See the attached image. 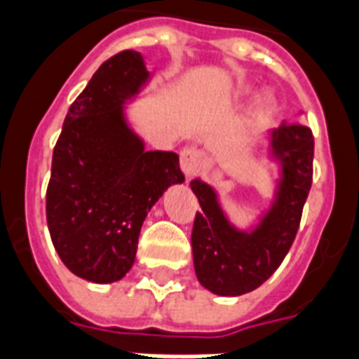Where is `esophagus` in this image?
<instances>
[{
  "label": "esophagus",
  "instance_id": "1",
  "mask_svg": "<svg viewBox=\"0 0 359 359\" xmlns=\"http://www.w3.org/2000/svg\"><path fill=\"white\" fill-rule=\"evenodd\" d=\"M203 165V154L196 148H184L180 152V169L187 175V179H194L201 171Z\"/></svg>",
  "mask_w": 359,
  "mask_h": 359
}]
</instances>
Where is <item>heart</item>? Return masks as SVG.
Returning a JSON list of instances; mask_svg holds the SVG:
<instances>
[{"label":"heart","instance_id":"obj_1","mask_svg":"<svg viewBox=\"0 0 359 359\" xmlns=\"http://www.w3.org/2000/svg\"><path fill=\"white\" fill-rule=\"evenodd\" d=\"M253 93V87L251 85H240L236 91H233V97L238 98V100H243L249 95ZM276 112V98L272 95H261L259 100H257V104H255V119L257 121H266L274 116Z\"/></svg>","mask_w":359,"mask_h":359}]
</instances>
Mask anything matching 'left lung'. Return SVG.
<instances>
[{"label":"left lung","instance_id":"8db88e82","mask_svg":"<svg viewBox=\"0 0 359 359\" xmlns=\"http://www.w3.org/2000/svg\"><path fill=\"white\" fill-rule=\"evenodd\" d=\"M264 154L276 165L274 194L247 228L233 224L217 188L201 179L190 182L201 207L192 230L194 268L201 285L220 297L261 287L285 259L299 230L312 187V131L301 123H283L264 137Z\"/></svg>","mask_w":359,"mask_h":359}]
</instances>
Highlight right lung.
<instances>
[{"mask_svg":"<svg viewBox=\"0 0 359 359\" xmlns=\"http://www.w3.org/2000/svg\"><path fill=\"white\" fill-rule=\"evenodd\" d=\"M150 81L144 57L123 51L100 66L66 114L53 150L47 226L60 261L93 283L131 270L148 211L184 175L175 152H146L127 104Z\"/></svg>","mask_w":359,"mask_h":359,"instance_id":"add662e5","label":"right lung"}]
</instances>
